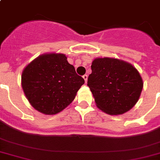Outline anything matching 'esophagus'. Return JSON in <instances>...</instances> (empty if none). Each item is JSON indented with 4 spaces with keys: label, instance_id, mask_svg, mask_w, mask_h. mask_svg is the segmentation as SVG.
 <instances>
[{
    "label": "esophagus",
    "instance_id": "obj_1",
    "mask_svg": "<svg viewBox=\"0 0 160 160\" xmlns=\"http://www.w3.org/2000/svg\"><path fill=\"white\" fill-rule=\"evenodd\" d=\"M83 78H84L85 83H87V80H88V75H84V76H83Z\"/></svg>",
    "mask_w": 160,
    "mask_h": 160
}]
</instances>
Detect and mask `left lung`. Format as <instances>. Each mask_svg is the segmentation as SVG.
Wrapping results in <instances>:
<instances>
[{
    "mask_svg": "<svg viewBox=\"0 0 160 160\" xmlns=\"http://www.w3.org/2000/svg\"><path fill=\"white\" fill-rule=\"evenodd\" d=\"M91 69L87 84L101 110L122 114L137 103L143 83L134 66L117 59L98 58L92 61Z\"/></svg>",
    "mask_w": 160,
    "mask_h": 160,
    "instance_id": "8db88e82",
    "label": "left lung"
}]
</instances>
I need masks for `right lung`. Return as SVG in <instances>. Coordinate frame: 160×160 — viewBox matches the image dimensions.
I'll return each mask as SVG.
<instances>
[{
    "mask_svg": "<svg viewBox=\"0 0 160 160\" xmlns=\"http://www.w3.org/2000/svg\"><path fill=\"white\" fill-rule=\"evenodd\" d=\"M84 80L63 54H45L26 67L22 86L30 105L45 114H56L75 99Z\"/></svg>",
    "mask_w": 160,
    "mask_h": 160,
    "instance_id": "add662e5",
    "label": "right lung"
}]
</instances>
